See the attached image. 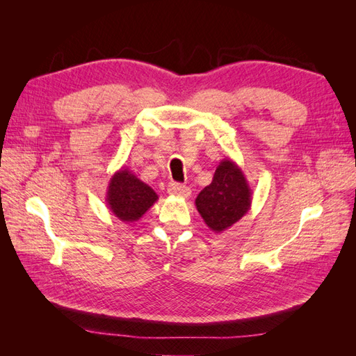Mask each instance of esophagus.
Listing matches in <instances>:
<instances>
[{"label": "esophagus", "mask_w": 356, "mask_h": 356, "mask_svg": "<svg viewBox=\"0 0 356 356\" xmlns=\"http://www.w3.org/2000/svg\"><path fill=\"white\" fill-rule=\"evenodd\" d=\"M169 195H174V196H179V197H190L191 195V190L187 186H182L178 184V182H170L169 187H168Z\"/></svg>", "instance_id": "34e87169"}]
</instances>
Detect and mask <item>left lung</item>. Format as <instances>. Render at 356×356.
<instances>
[{
  "instance_id": "1",
  "label": "left lung",
  "mask_w": 356,
  "mask_h": 356,
  "mask_svg": "<svg viewBox=\"0 0 356 356\" xmlns=\"http://www.w3.org/2000/svg\"><path fill=\"white\" fill-rule=\"evenodd\" d=\"M252 190L243 170L229 157L220 161L213 179L196 197V208L213 233H222L251 209Z\"/></svg>"
}]
</instances>
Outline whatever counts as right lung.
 I'll return each mask as SVG.
<instances>
[{
  "mask_svg": "<svg viewBox=\"0 0 356 356\" xmlns=\"http://www.w3.org/2000/svg\"><path fill=\"white\" fill-rule=\"evenodd\" d=\"M157 193L123 166L114 172L106 187V207L123 222H135L157 202Z\"/></svg>",
  "mask_w": 356,
  "mask_h": 356,
  "instance_id": "right-lung-1",
  "label": "right lung"
}]
</instances>
